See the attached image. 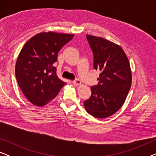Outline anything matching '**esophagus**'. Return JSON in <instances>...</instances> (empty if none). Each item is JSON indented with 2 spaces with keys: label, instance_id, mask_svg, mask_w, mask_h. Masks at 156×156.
<instances>
[{
  "label": "esophagus",
  "instance_id": "1",
  "mask_svg": "<svg viewBox=\"0 0 156 156\" xmlns=\"http://www.w3.org/2000/svg\"><path fill=\"white\" fill-rule=\"evenodd\" d=\"M72 84H73L74 86H80V85L82 84V82H81V81H80L79 80H74L73 82H72Z\"/></svg>",
  "mask_w": 156,
  "mask_h": 156
}]
</instances>
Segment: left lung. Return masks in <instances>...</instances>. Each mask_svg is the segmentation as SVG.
Masks as SVG:
<instances>
[{
    "mask_svg": "<svg viewBox=\"0 0 156 156\" xmlns=\"http://www.w3.org/2000/svg\"><path fill=\"white\" fill-rule=\"evenodd\" d=\"M94 54V68L99 70V84L91 87L90 98L84 102L89 114L107 118L124 104L132 83L129 59L119 44L101 37L87 35Z\"/></svg>",
    "mask_w": 156,
    "mask_h": 156,
    "instance_id": "8db88e82",
    "label": "left lung"
}]
</instances>
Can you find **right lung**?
<instances>
[{
	"label": "right lung",
	"mask_w": 156,
	"mask_h": 156,
	"mask_svg": "<svg viewBox=\"0 0 156 156\" xmlns=\"http://www.w3.org/2000/svg\"><path fill=\"white\" fill-rule=\"evenodd\" d=\"M74 35L40 33L27 40L21 50L16 64V76L23 93L33 105L48 104L66 84L57 76L54 63L59 51Z\"/></svg>",
	"instance_id": "right-lung-1"
}]
</instances>
